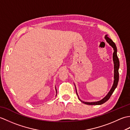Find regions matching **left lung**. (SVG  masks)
<instances>
[{
	"label": "left lung",
	"mask_w": 130,
	"mask_h": 130,
	"mask_svg": "<svg viewBox=\"0 0 130 130\" xmlns=\"http://www.w3.org/2000/svg\"><path fill=\"white\" fill-rule=\"evenodd\" d=\"M105 38H106L107 42L113 48V50H114L113 54V62H114V69H115V70H114V79H115V80H114L113 85L111 90H110L109 93H108V94L106 96H105V97L103 99H102L101 101H98V102H84L82 101L83 103H84L85 104L100 105L102 104H103L104 103H105V102L108 100L109 98L111 97V96L112 94V93H113L114 90L116 89V88L117 86L118 80H119V73H118V69H119V67H120V61H119V59H118V57L117 55V47H116V45H115V43L113 42V41L111 39H110L108 37H107V35L105 36ZM76 94H77V93H76Z\"/></svg>",
	"instance_id": "1"
}]
</instances>
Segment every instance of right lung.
Segmentation results:
<instances>
[{"label":"right lung","mask_w":130,"mask_h":130,"mask_svg":"<svg viewBox=\"0 0 130 130\" xmlns=\"http://www.w3.org/2000/svg\"><path fill=\"white\" fill-rule=\"evenodd\" d=\"M56 92H57V90H56Z\"/></svg>","instance_id":"right-lung-1"}]
</instances>
